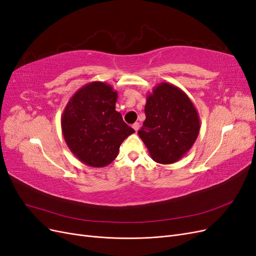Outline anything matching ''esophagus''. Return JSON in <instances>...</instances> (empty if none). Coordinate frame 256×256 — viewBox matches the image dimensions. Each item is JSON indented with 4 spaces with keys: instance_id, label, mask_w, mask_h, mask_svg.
Returning <instances> with one entry per match:
<instances>
[{
    "instance_id": "34e87169",
    "label": "esophagus",
    "mask_w": 256,
    "mask_h": 256,
    "mask_svg": "<svg viewBox=\"0 0 256 256\" xmlns=\"http://www.w3.org/2000/svg\"><path fill=\"white\" fill-rule=\"evenodd\" d=\"M132 128H134L136 131H138V128H140V124H138V122H134V125H132Z\"/></svg>"
}]
</instances>
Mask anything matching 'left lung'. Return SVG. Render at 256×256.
I'll return each instance as SVG.
<instances>
[{"instance_id": "1", "label": "left lung", "mask_w": 256, "mask_h": 256, "mask_svg": "<svg viewBox=\"0 0 256 256\" xmlns=\"http://www.w3.org/2000/svg\"><path fill=\"white\" fill-rule=\"evenodd\" d=\"M146 118L138 131L150 157L161 164L180 160L200 132V116L188 95L174 84L162 82L147 95Z\"/></svg>"}]
</instances>
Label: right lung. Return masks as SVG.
<instances>
[{
  "label": "right lung",
  "mask_w": 256,
  "mask_h": 256,
  "mask_svg": "<svg viewBox=\"0 0 256 256\" xmlns=\"http://www.w3.org/2000/svg\"><path fill=\"white\" fill-rule=\"evenodd\" d=\"M118 92L110 84L95 81L76 90L62 114L68 148L82 164L104 168L118 157L120 146L134 130L115 110Z\"/></svg>",
  "instance_id": "1"
}]
</instances>
